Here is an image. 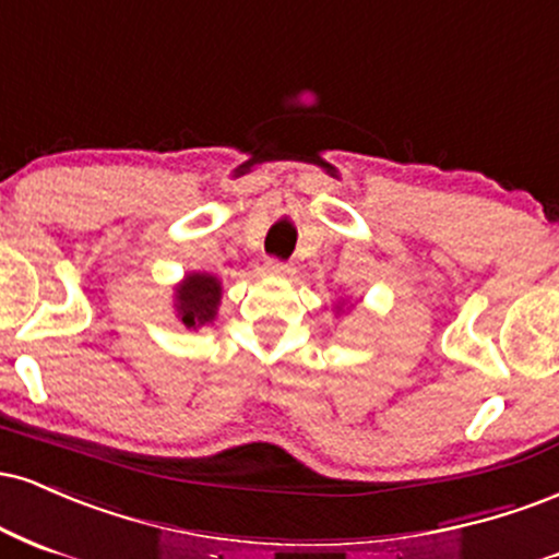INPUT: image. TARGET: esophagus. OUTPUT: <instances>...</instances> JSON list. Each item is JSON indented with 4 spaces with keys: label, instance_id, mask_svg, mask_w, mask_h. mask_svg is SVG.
<instances>
[{
    "label": "esophagus",
    "instance_id": "34e87169",
    "mask_svg": "<svg viewBox=\"0 0 559 559\" xmlns=\"http://www.w3.org/2000/svg\"><path fill=\"white\" fill-rule=\"evenodd\" d=\"M264 272L269 274V277H293L295 269L290 264H282V261L272 259L264 264Z\"/></svg>",
    "mask_w": 559,
    "mask_h": 559
}]
</instances>
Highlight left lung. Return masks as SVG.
Masks as SVG:
<instances>
[{"mask_svg": "<svg viewBox=\"0 0 559 559\" xmlns=\"http://www.w3.org/2000/svg\"><path fill=\"white\" fill-rule=\"evenodd\" d=\"M347 311H350V308H347ZM340 313H345V298L343 304H337V308H334V317H340Z\"/></svg>", "mask_w": 559, "mask_h": 559, "instance_id": "8db88e82", "label": "left lung"}]
</instances>
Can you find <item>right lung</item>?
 Masks as SVG:
<instances>
[{
  "label": "right lung",
  "mask_w": 559,
  "mask_h": 559,
  "mask_svg": "<svg viewBox=\"0 0 559 559\" xmlns=\"http://www.w3.org/2000/svg\"><path fill=\"white\" fill-rule=\"evenodd\" d=\"M222 280L209 272H188L173 287L175 319L186 330H203L214 324L222 306Z\"/></svg>",
  "instance_id": "right-lung-1"
}]
</instances>
